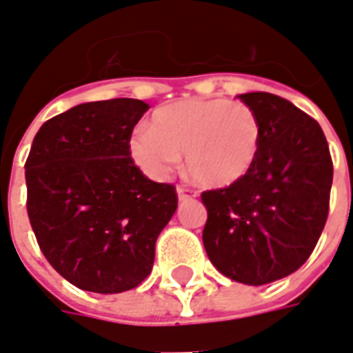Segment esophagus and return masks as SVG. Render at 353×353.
<instances>
[{
    "instance_id": "34e87169",
    "label": "esophagus",
    "mask_w": 353,
    "mask_h": 353,
    "mask_svg": "<svg viewBox=\"0 0 353 353\" xmlns=\"http://www.w3.org/2000/svg\"><path fill=\"white\" fill-rule=\"evenodd\" d=\"M196 196H199V192H196V191H192V189H187V187H177V199H179V202L196 199Z\"/></svg>"
}]
</instances>
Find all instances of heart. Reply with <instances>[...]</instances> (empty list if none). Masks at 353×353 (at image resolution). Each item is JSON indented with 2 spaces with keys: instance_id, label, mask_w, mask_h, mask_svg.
I'll return each mask as SVG.
<instances>
[{
  "instance_id": "heart-1",
  "label": "heart",
  "mask_w": 353,
  "mask_h": 353,
  "mask_svg": "<svg viewBox=\"0 0 353 353\" xmlns=\"http://www.w3.org/2000/svg\"><path fill=\"white\" fill-rule=\"evenodd\" d=\"M261 136L259 117L250 105L191 98L157 109L149 128L132 132L128 153L154 179L168 176L185 153L187 168L200 183L229 187L252 172Z\"/></svg>"
}]
</instances>
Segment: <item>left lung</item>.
Returning a JSON list of instances; mask_svg holds the SVG:
<instances>
[{"label":"left lung","mask_w":353,"mask_h":353,"mask_svg":"<svg viewBox=\"0 0 353 353\" xmlns=\"http://www.w3.org/2000/svg\"><path fill=\"white\" fill-rule=\"evenodd\" d=\"M238 98L259 117V157L238 183L202 192V242L227 278L265 285L314 252L329 214L333 162L321 126L291 101L268 92Z\"/></svg>","instance_id":"8db88e82"}]
</instances>
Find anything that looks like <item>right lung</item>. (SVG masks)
<instances>
[{
	"label": "right lung",
	"mask_w": 353,
	"mask_h": 353,
	"mask_svg": "<svg viewBox=\"0 0 353 353\" xmlns=\"http://www.w3.org/2000/svg\"><path fill=\"white\" fill-rule=\"evenodd\" d=\"M147 109L134 98L87 101L35 134L24 166L28 217L43 255L75 288L103 295L138 288L176 214V187L151 181L128 153Z\"/></svg>",
	"instance_id": "obj_1"
}]
</instances>
